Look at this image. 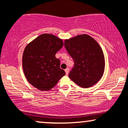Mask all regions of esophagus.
I'll return each instance as SVG.
<instances>
[{"instance_id": "34e87169", "label": "esophagus", "mask_w": 128, "mask_h": 128, "mask_svg": "<svg viewBox=\"0 0 128 128\" xmlns=\"http://www.w3.org/2000/svg\"><path fill=\"white\" fill-rule=\"evenodd\" d=\"M65 72H66V74L67 75H68V74L69 73V68H67L65 70Z\"/></svg>"}]
</instances>
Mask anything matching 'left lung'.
Wrapping results in <instances>:
<instances>
[{"label":"left lung","mask_w":128,"mask_h":128,"mask_svg":"<svg viewBox=\"0 0 128 128\" xmlns=\"http://www.w3.org/2000/svg\"><path fill=\"white\" fill-rule=\"evenodd\" d=\"M64 46L74 62L70 79L84 88L97 83L104 73L105 59L96 41L89 35H78L65 40Z\"/></svg>","instance_id":"left-lung-1"}]
</instances>
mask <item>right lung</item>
Instances as JSON below:
<instances>
[{"label":"right lung","instance_id":"add662e5","mask_svg":"<svg viewBox=\"0 0 128 128\" xmlns=\"http://www.w3.org/2000/svg\"><path fill=\"white\" fill-rule=\"evenodd\" d=\"M62 39L50 34L40 35L25 48L22 68L26 79L40 90H49L66 74L55 54L63 46Z\"/></svg>","mask_w":128,"mask_h":128}]
</instances>
